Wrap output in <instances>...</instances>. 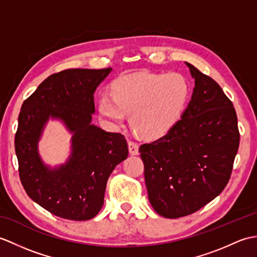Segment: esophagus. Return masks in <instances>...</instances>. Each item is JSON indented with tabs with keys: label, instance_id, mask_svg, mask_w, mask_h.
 Masks as SVG:
<instances>
[{
	"label": "esophagus",
	"instance_id": "1",
	"mask_svg": "<svg viewBox=\"0 0 257 257\" xmlns=\"http://www.w3.org/2000/svg\"><path fill=\"white\" fill-rule=\"evenodd\" d=\"M128 148H129V153L133 154V156H138L139 154V146L138 143L134 141H128Z\"/></svg>",
	"mask_w": 257,
	"mask_h": 257
}]
</instances>
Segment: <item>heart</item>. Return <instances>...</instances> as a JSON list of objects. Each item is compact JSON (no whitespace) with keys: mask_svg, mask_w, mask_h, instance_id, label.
Returning a JSON list of instances; mask_svg holds the SVG:
<instances>
[{"mask_svg":"<svg viewBox=\"0 0 257 257\" xmlns=\"http://www.w3.org/2000/svg\"><path fill=\"white\" fill-rule=\"evenodd\" d=\"M190 86L181 73L140 71L122 75L112 83L111 95L98 98L97 110L111 126L130 124L149 139L164 136L181 118L189 98Z\"/></svg>","mask_w":257,"mask_h":257,"instance_id":"1","label":"heart"}]
</instances>
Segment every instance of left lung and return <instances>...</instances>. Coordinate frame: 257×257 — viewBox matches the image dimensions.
I'll return each mask as SVG.
<instances>
[{
  "instance_id": "left-lung-1",
  "label": "left lung",
  "mask_w": 257,
  "mask_h": 257,
  "mask_svg": "<svg viewBox=\"0 0 257 257\" xmlns=\"http://www.w3.org/2000/svg\"><path fill=\"white\" fill-rule=\"evenodd\" d=\"M185 64L195 80L186 109L164 137L139 149L150 204L170 219L199 210L220 195L240 142L232 101L216 81Z\"/></svg>"
}]
</instances>
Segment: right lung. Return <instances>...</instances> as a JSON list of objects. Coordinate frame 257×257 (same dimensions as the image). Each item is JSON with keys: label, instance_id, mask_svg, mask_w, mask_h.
Listing matches in <instances>:
<instances>
[{"label": "right lung", "instance_id": "1", "mask_svg": "<svg viewBox=\"0 0 257 257\" xmlns=\"http://www.w3.org/2000/svg\"><path fill=\"white\" fill-rule=\"evenodd\" d=\"M112 69H69L52 74L22 105L15 135L21 182L31 198L60 218L85 221L104 205L107 180L128 157L118 133L92 123L94 93ZM50 120L71 135L70 154L62 165H47L39 141Z\"/></svg>", "mask_w": 257, "mask_h": 257}]
</instances>
